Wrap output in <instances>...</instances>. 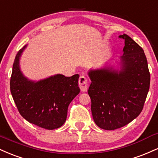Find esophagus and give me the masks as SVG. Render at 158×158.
<instances>
[{"label":"esophagus","mask_w":158,"mask_h":158,"mask_svg":"<svg viewBox=\"0 0 158 158\" xmlns=\"http://www.w3.org/2000/svg\"><path fill=\"white\" fill-rule=\"evenodd\" d=\"M79 86L82 92L87 91L88 89V79L84 76H81L79 79Z\"/></svg>","instance_id":"34e87169"}]
</instances>
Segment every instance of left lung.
Segmentation results:
<instances>
[{"mask_svg":"<svg viewBox=\"0 0 158 158\" xmlns=\"http://www.w3.org/2000/svg\"><path fill=\"white\" fill-rule=\"evenodd\" d=\"M119 38L125 41L120 71L103 68L88 73L94 120L106 130L122 128L138 117L149 90L150 73L143 48L126 34Z\"/></svg>","mask_w":158,"mask_h":158,"instance_id":"8db88e82","label":"left lung"}]
</instances>
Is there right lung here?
I'll list each match as a JSON object with an SVG mask.
<instances>
[{
    "instance_id": "obj_1",
    "label": "right lung",
    "mask_w": 158,
    "mask_h": 158,
    "mask_svg": "<svg viewBox=\"0 0 158 158\" xmlns=\"http://www.w3.org/2000/svg\"><path fill=\"white\" fill-rule=\"evenodd\" d=\"M24 46L18 52L12 67L10 90L20 114L29 123L52 130L64 124L68 106L80 89L79 75L58 74L37 82L29 81L21 73L19 58Z\"/></svg>"
}]
</instances>
